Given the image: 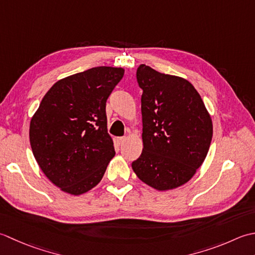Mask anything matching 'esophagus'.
Masks as SVG:
<instances>
[{
    "instance_id": "obj_1",
    "label": "esophagus",
    "mask_w": 255,
    "mask_h": 255,
    "mask_svg": "<svg viewBox=\"0 0 255 255\" xmlns=\"http://www.w3.org/2000/svg\"><path fill=\"white\" fill-rule=\"evenodd\" d=\"M126 139H127V137H124V136L118 137V138H117V142H118L119 145H122L124 142H126Z\"/></svg>"
}]
</instances>
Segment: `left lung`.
<instances>
[{
    "instance_id": "8db88e82",
    "label": "left lung",
    "mask_w": 255,
    "mask_h": 255,
    "mask_svg": "<svg viewBox=\"0 0 255 255\" xmlns=\"http://www.w3.org/2000/svg\"><path fill=\"white\" fill-rule=\"evenodd\" d=\"M136 80L143 90V152L132 163L137 177L157 190L187 183L207 156L212 122L194 86L139 65Z\"/></svg>"
}]
</instances>
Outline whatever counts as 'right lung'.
<instances>
[{
  "instance_id": "1",
  "label": "right lung",
  "mask_w": 255,
  "mask_h": 255,
  "mask_svg": "<svg viewBox=\"0 0 255 255\" xmlns=\"http://www.w3.org/2000/svg\"><path fill=\"white\" fill-rule=\"evenodd\" d=\"M122 68L95 67L50 88L30 121L29 141L51 183L71 195L93 188L116 155L108 133L107 100Z\"/></svg>"
}]
</instances>
